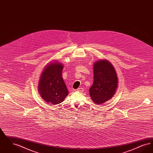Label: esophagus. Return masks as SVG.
Masks as SVG:
<instances>
[{
  "label": "esophagus",
  "mask_w": 153,
  "mask_h": 153,
  "mask_svg": "<svg viewBox=\"0 0 153 153\" xmlns=\"http://www.w3.org/2000/svg\"><path fill=\"white\" fill-rule=\"evenodd\" d=\"M84 91V89L82 88H79L77 89H76V91L77 92H82Z\"/></svg>",
  "instance_id": "obj_1"
}]
</instances>
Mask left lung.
I'll use <instances>...</instances> for the list:
<instances>
[{"label":"left lung","instance_id":"1","mask_svg":"<svg viewBox=\"0 0 153 153\" xmlns=\"http://www.w3.org/2000/svg\"><path fill=\"white\" fill-rule=\"evenodd\" d=\"M117 77L114 67L106 59L96 61L94 65V83L89 95L96 104H102L111 99L117 91Z\"/></svg>","mask_w":153,"mask_h":153}]
</instances>
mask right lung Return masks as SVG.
Listing matches in <instances>:
<instances>
[{
	"mask_svg": "<svg viewBox=\"0 0 153 153\" xmlns=\"http://www.w3.org/2000/svg\"><path fill=\"white\" fill-rule=\"evenodd\" d=\"M63 68L59 62H51L45 67L41 74L38 91L44 101L50 104L62 102L68 95V90L62 77Z\"/></svg>",
	"mask_w": 153,
	"mask_h": 153,
	"instance_id": "add662e5",
	"label": "right lung"
}]
</instances>
